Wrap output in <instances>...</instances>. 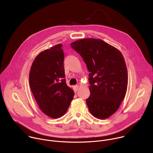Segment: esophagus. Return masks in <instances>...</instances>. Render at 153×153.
<instances>
[{
    "label": "esophagus",
    "instance_id": "obj_1",
    "mask_svg": "<svg viewBox=\"0 0 153 153\" xmlns=\"http://www.w3.org/2000/svg\"><path fill=\"white\" fill-rule=\"evenodd\" d=\"M78 88H79V86H78L77 85H74V86H73V90H74V91L75 93L77 92Z\"/></svg>",
    "mask_w": 153,
    "mask_h": 153
}]
</instances>
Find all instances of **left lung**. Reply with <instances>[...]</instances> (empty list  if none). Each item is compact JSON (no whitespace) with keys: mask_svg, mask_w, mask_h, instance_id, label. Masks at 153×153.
I'll return each mask as SVG.
<instances>
[{"mask_svg":"<svg viewBox=\"0 0 153 153\" xmlns=\"http://www.w3.org/2000/svg\"><path fill=\"white\" fill-rule=\"evenodd\" d=\"M71 47L90 72V96L86 103L90 113L97 119L108 118L118 110L126 93L128 72L123 55L100 39L78 40Z\"/></svg>","mask_w":153,"mask_h":153,"instance_id":"8db88e82","label":"left lung"}]
</instances>
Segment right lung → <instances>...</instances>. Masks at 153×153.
Returning <instances> with one entry per match:
<instances>
[{
  "mask_svg": "<svg viewBox=\"0 0 153 153\" xmlns=\"http://www.w3.org/2000/svg\"><path fill=\"white\" fill-rule=\"evenodd\" d=\"M62 46L60 43L39 53L29 75L30 88L37 105L43 113L54 119L67 112L74 95L64 79Z\"/></svg>",
  "mask_w": 153,
  "mask_h": 153,
  "instance_id": "right-lung-1",
  "label": "right lung"
}]
</instances>
